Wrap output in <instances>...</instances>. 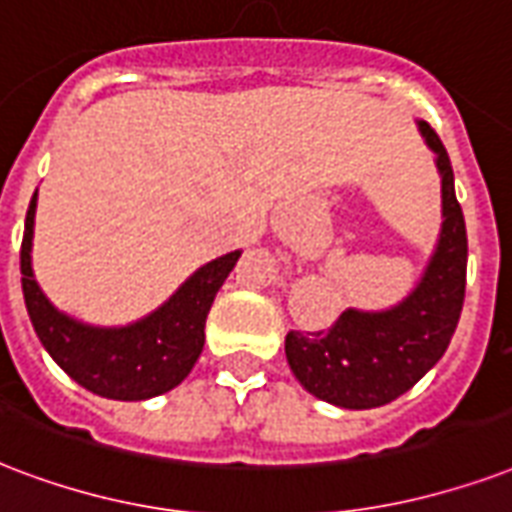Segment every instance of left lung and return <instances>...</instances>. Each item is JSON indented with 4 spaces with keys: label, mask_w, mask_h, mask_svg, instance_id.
Segmentation results:
<instances>
[{
    "label": "left lung",
    "mask_w": 512,
    "mask_h": 512,
    "mask_svg": "<svg viewBox=\"0 0 512 512\" xmlns=\"http://www.w3.org/2000/svg\"><path fill=\"white\" fill-rule=\"evenodd\" d=\"M435 152L443 222L429 263L408 295L384 311L346 308L330 330H290L284 354L306 392L338 408L368 411L405 395L446 354L467 284V230L448 152L429 123H416Z\"/></svg>",
    "instance_id": "8db88e82"
}]
</instances>
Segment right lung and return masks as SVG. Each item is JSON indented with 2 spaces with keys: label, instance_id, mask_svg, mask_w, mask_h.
I'll list each match as a JSON object with an SVG mask.
<instances>
[{
  "label": "right lung",
  "instance_id": "1",
  "mask_svg": "<svg viewBox=\"0 0 512 512\" xmlns=\"http://www.w3.org/2000/svg\"><path fill=\"white\" fill-rule=\"evenodd\" d=\"M37 193L31 195L21 244V284L34 333L64 373L107 400H150L179 386L204 351L206 314L241 249L201 265L163 306L123 327H99L58 311L31 268Z\"/></svg>",
  "mask_w": 512,
  "mask_h": 512
}]
</instances>
